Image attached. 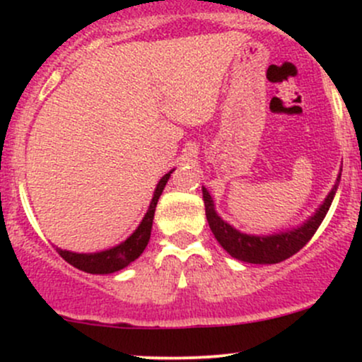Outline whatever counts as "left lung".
<instances>
[{
    "instance_id": "1",
    "label": "left lung",
    "mask_w": 362,
    "mask_h": 362,
    "mask_svg": "<svg viewBox=\"0 0 362 362\" xmlns=\"http://www.w3.org/2000/svg\"><path fill=\"white\" fill-rule=\"evenodd\" d=\"M340 180V173L337 177V184L334 185L332 192L327 195L325 202L320 206V209L315 216L306 221L303 226L296 230L288 231V233L271 235V236H253L240 233L233 226H230L226 221H223L214 211V202L211 195L202 187V199L206 206V218L209 223L211 231L216 236L219 245L230 253L235 259L248 262V264H279V262L289 259L294 253H298L310 242L311 236L317 233L318 226L322 224L323 218L328 213L332 201H334L335 190H337Z\"/></svg>"
}]
</instances>
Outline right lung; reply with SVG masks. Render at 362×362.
<instances>
[{
	"label": "right lung",
	"instance_id": "obj_1",
	"mask_svg": "<svg viewBox=\"0 0 362 362\" xmlns=\"http://www.w3.org/2000/svg\"><path fill=\"white\" fill-rule=\"evenodd\" d=\"M170 173H167L165 177H161V180L158 182L155 195H153L151 204H149L146 216L143 218V221H141L138 230L129 236L126 242L117 245V247L110 248V250L98 252V253H74L68 250H61V248H57V253H59L68 264H71L73 267L80 269V271L88 272V274H112V272L120 271V269L127 267V265L138 259L141 253L144 252V248H146L149 236H151L153 218H155L158 199H160L165 185H167Z\"/></svg>",
	"mask_w": 362,
	"mask_h": 362
}]
</instances>
